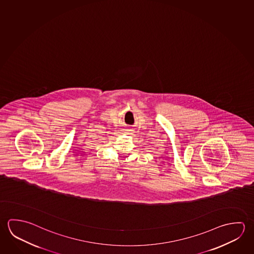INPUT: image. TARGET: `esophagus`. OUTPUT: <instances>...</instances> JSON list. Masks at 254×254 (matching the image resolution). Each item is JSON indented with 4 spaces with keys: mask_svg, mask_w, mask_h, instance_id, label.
I'll return each mask as SVG.
<instances>
[{
    "mask_svg": "<svg viewBox=\"0 0 254 254\" xmlns=\"http://www.w3.org/2000/svg\"><path fill=\"white\" fill-rule=\"evenodd\" d=\"M133 129L127 128L125 129V133H127V134H131V133H133Z\"/></svg>",
    "mask_w": 254,
    "mask_h": 254,
    "instance_id": "obj_1",
    "label": "esophagus"
}]
</instances>
